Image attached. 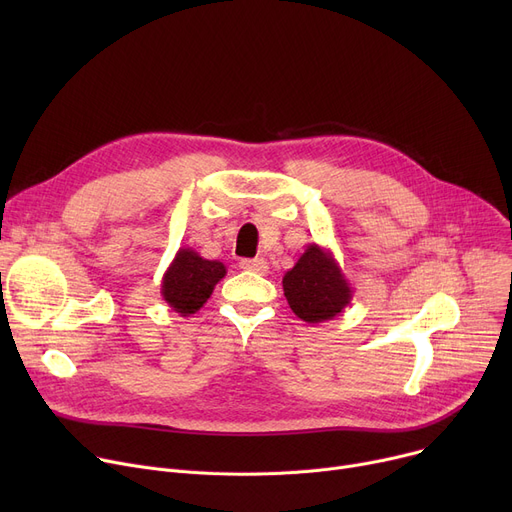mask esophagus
<instances>
[{"mask_svg":"<svg viewBox=\"0 0 512 512\" xmlns=\"http://www.w3.org/2000/svg\"><path fill=\"white\" fill-rule=\"evenodd\" d=\"M240 267H242V270L255 272V274H265L267 270H270V265H267V261H265L263 257H257V259H242V261H240Z\"/></svg>","mask_w":512,"mask_h":512,"instance_id":"1","label":"esophagus"}]
</instances>
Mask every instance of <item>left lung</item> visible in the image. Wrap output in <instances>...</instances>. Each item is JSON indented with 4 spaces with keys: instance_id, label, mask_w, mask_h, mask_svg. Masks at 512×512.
Instances as JSON below:
<instances>
[{
    "instance_id": "obj_1",
    "label": "left lung",
    "mask_w": 512,
    "mask_h": 512,
    "mask_svg": "<svg viewBox=\"0 0 512 512\" xmlns=\"http://www.w3.org/2000/svg\"><path fill=\"white\" fill-rule=\"evenodd\" d=\"M282 286L290 309L307 324L334 319L353 301V288L342 267L332 251L317 242L307 245L292 270L284 274Z\"/></svg>"
}]
</instances>
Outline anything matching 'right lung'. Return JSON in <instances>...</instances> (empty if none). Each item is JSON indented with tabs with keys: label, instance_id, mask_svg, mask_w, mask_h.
<instances>
[{
	"label": "right lung",
	"instance_id": "1",
	"mask_svg": "<svg viewBox=\"0 0 512 512\" xmlns=\"http://www.w3.org/2000/svg\"><path fill=\"white\" fill-rule=\"evenodd\" d=\"M224 276L226 265L222 261L203 259L195 249L182 247L161 280V297L182 317L193 315L207 303Z\"/></svg>",
	"mask_w": 512,
	"mask_h": 512
}]
</instances>
